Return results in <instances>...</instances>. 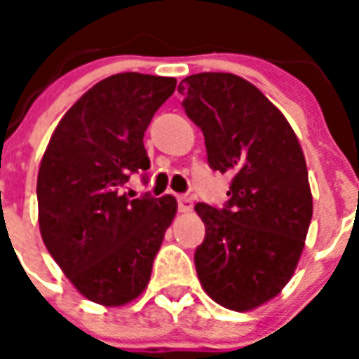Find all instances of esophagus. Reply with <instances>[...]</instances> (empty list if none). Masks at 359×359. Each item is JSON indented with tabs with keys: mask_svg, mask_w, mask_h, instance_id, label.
I'll use <instances>...</instances> for the list:
<instances>
[{
	"mask_svg": "<svg viewBox=\"0 0 359 359\" xmlns=\"http://www.w3.org/2000/svg\"><path fill=\"white\" fill-rule=\"evenodd\" d=\"M177 210L183 212V214L192 210V199L187 198V196H180V198H177Z\"/></svg>",
	"mask_w": 359,
	"mask_h": 359,
	"instance_id": "34e87169",
	"label": "esophagus"
}]
</instances>
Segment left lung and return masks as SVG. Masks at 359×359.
<instances>
[{
	"mask_svg": "<svg viewBox=\"0 0 359 359\" xmlns=\"http://www.w3.org/2000/svg\"><path fill=\"white\" fill-rule=\"evenodd\" d=\"M177 91L210 169L233 176L223 208L196 205L205 223L199 282L219 306L255 309L290 282L304 250L313 196L302 147L286 116L233 73L190 75Z\"/></svg>",
	"mask_w": 359,
	"mask_h": 359,
	"instance_id": "8db88e82",
	"label": "left lung"
}]
</instances>
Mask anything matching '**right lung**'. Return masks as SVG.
<instances>
[{"mask_svg":"<svg viewBox=\"0 0 359 359\" xmlns=\"http://www.w3.org/2000/svg\"><path fill=\"white\" fill-rule=\"evenodd\" d=\"M176 79L116 73L95 84L53 131L37 174L39 230L53 261L88 300L123 306L149 284L177 210L172 196L129 199L151 167L144 135Z\"/></svg>","mask_w":359,"mask_h":359,"instance_id":"obj_1","label":"right lung"}]
</instances>
